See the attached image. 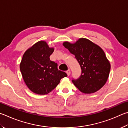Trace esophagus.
<instances>
[{
    "mask_svg": "<svg viewBox=\"0 0 128 128\" xmlns=\"http://www.w3.org/2000/svg\"><path fill=\"white\" fill-rule=\"evenodd\" d=\"M66 72L67 74V75H68V76L70 75V69H68V71H66Z\"/></svg>",
    "mask_w": 128,
    "mask_h": 128,
    "instance_id": "34e87169",
    "label": "esophagus"
}]
</instances>
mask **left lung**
Segmentation results:
<instances>
[{
  "label": "left lung",
  "mask_w": 128,
  "mask_h": 128,
  "mask_svg": "<svg viewBox=\"0 0 128 128\" xmlns=\"http://www.w3.org/2000/svg\"><path fill=\"white\" fill-rule=\"evenodd\" d=\"M63 46L75 56L81 67V76L72 80L74 86L86 94L93 93L102 88L108 79L111 68L103 49L82 38L75 43L64 42Z\"/></svg>",
  "instance_id": "left-lung-1"
}]
</instances>
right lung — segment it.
I'll list each match as a JSON object with an SVG mask.
<instances>
[{"instance_id":"add662e5","label":"right lung","mask_w":128,"mask_h":128,"mask_svg":"<svg viewBox=\"0 0 128 128\" xmlns=\"http://www.w3.org/2000/svg\"><path fill=\"white\" fill-rule=\"evenodd\" d=\"M54 49L45 41H39L24 54L20 68L27 86L33 93L45 95L50 92L66 77L64 71L58 70L57 64L49 57Z\"/></svg>"}]
</instances>
